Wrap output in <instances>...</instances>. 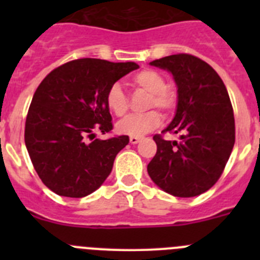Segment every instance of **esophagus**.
Listing matches in <instances>:
<instances>
[{
    "mask_svg": "<svg viewBox=\"0 0 260 260\" xmlns=\"http://www.w3.org/2000/svg\"><path fill=\"white\" fill-rule=\"evenodd\" d=\"M141 141H142V138H139V137H130V143L132 144H137V143H139Z\"/></svg>",
    "mask_w": 260,
    "mask_h": 260,
    "instance_id": "esophagus-1",
    "label": "esophagus"
}]
</instances>
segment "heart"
<instances>
[{
    "instance_id": "obj_1",
    "label": "heart",
    "mask_w": 260,
    "mask_h": 260,
    "mask_svg": "<svg viewBox=\"0 0 260 260\" xmlns=\"http://www.w3.org/2000/svg\"><path fill=\"white\" fill-rule=\"evenodd\" d=\"M133 83L146 92L151 93L148 108H158L169 112L176 105V95L167 88V80L155 70H142L134 78ZM108 109L117 117H122L127 112V98L119 83H114L108 88L105 96ZM160 125V114L151 110L143 114H130L117 123V132L123 135L142 137L152 132Z\"/></svg>"
}]
</instances>
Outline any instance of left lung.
Here are the masks:
<instances>
[{
    "mask_svg": "<svg viewBox=\"0 0 260 260\" xmlns=\"http://www.w3.org/2000/svg\"><path fill=\"white\" fill-rule=\"evenodd\" d=\"M150 65L173 77L176 114L162 133L178 134L180 142L155 135L157 151L147 172L162 191L197 197L219 180L233 150L236 133L228 91L219 74L198 57L173 54Z\"/></svg>",
    "mask_w": 260,
    "mask_h": 260,
    "instance_id": "obj_1",
    "label": "left lung"
}]
</instances>
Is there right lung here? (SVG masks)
Returning <instances> with one entry per match:
<instances>
[{
    "instance_id": "obj_1",
    "label": "right lung",
    "mask_w": 260,
    "mask_h": 260,
    "mask_svg": "<svg viewBox=\"0 0 260 260\" xmlns=\"http://www.w3.org/2000/svg\"><path fill=\"white\" fill-rule=\"evenodd\" d=\"M135 62L80 58L54 69L36 89L24 128V143L35 171L61 197L83 198L104 183L128 137L93 139L112 130L105 103L112 84ZM89 137L91 141L86 139Z\"/></svg>"
}]
</instances>
